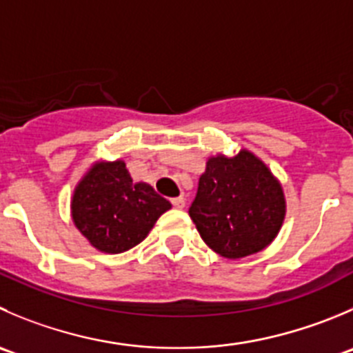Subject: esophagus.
Returning a JSON list of instances; mask_svg holds the SVG:
<instances>
[{"instance_id":"34e87169","label":"esophagus","mask_w":353,"mask_h":353,"mask_svg":"<svg viewBox=\"0 0 353 353\" xmlns=\"http://www.w3.org/2000/svg\"><path fill=\"white\" fill-rule=\"evenodd\" d=\"M172 205L174 208H183L184 203H186V200H184V196H177V198H172Z\"/></svg>"}]
</instances>
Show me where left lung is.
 Returning <instances> with one entry per match:
<instances>
[{"instance_id": "1", "label": "left lung", "mask_w": 353, "mask_h": 353, "mask_svg": "<svg viewBox=\"0 0 353 353\" xmlns=\"http://www.w3.org/2000/svg\"><path fill=\"white\" fill-rule=\"evenodd\" d=\"M286 215L281 183L265 163L241 148L207 160L190 217L208 248L224 259H243L268 248Z\"/></svg>"}]
</instances>
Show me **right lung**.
<instances>
[{
  "mask_svg": "<svg viewBox=\"0 0 353 353\" xmlns=\"http://www.w3.org/2000/svg\"><path fill=\"white\" fill-rule=\"evenodd\" d=\"M170 207L150 184L132 183L124 160L94 162L70 200L75 228L103 253H122L139 245Z\"/></svg>",
  "mask_w": 353,
  "mask_h": 353,
  "instance_id": "add662e5",
  "label": "right lung"
}]
</instances>
